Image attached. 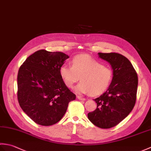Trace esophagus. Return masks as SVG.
Listing matches in <instances>:
<instances>
[{
  "label": "esophagus",
  "mask_w": 151,
  "mask_h": 151,
  "mask_svg": "<svg viewBox=\"0 0 151 151\" xmlns=\"http://www.w3.org/2000/svg\"><path fill=\"white\" fill-rule=\"evenodd\" d=\"M77 99H79V100H81V101H85L86 100L85 98H84L83 97H82V96H80V95L77 96Z\"/></svg>",
  "instance_id": "34e87169"
}]
</instances>
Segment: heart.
<instances>
[{"mask_svg": "<svg viewBox=\"0 0 151 151\" xmlns=\"http://www.w3.org/2000/svg\"><path fill=\"white\" fill-rule=\"evenodd\" d=\"M60 76L68 88H72L79 80L75 88L78 93H102L108 88L113 76L112 70L87 56H77L71 60V66L63 65L60 68Z\"/></svg>", "mask_w": 151, "mask_h": 151, "instance_id": "heart-1", "label": "heart"}]
</instances>
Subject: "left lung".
Instances as JSON below:
<instances>
[{"label":"left lung","mask_w":151,"mask_h":151,"mask_svg":"<svg viewBox=\"0 0 151 151\" xmlns=\"http://www.w3.org/2000/svg\"><path fill=\"white\" fill-rule=\"evenodd\" d=\"M99 56L110 63L113 78L107 91L93 99L97 107L88 117L95 126L110 129L127 117L135 106L138 78L132 63L122 54L99 52Z\"/></svg>","instance_id":"8db88e82"}]
</instances>
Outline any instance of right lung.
Returning a JSON list of instances; mask_svg holds the SVG:
<instances>
[{
    "label": "right lung",
    "instance_id": "1",
    "mask_svg": "<svg viewBox=\"0 0 151 151\" xmlns=\"http://www.w3.org/2000/svg\"><path fill=\"white\" fill-rule=\"evenodd\" d=\"M69 56L40 50L19 68L17 99L22 110L35 123L50 126L61 120L69 102L75 100L60 76V68Z\"/></svg>",
    "mask_w": 151,
    "mask_h": 151
}]
</instances>
